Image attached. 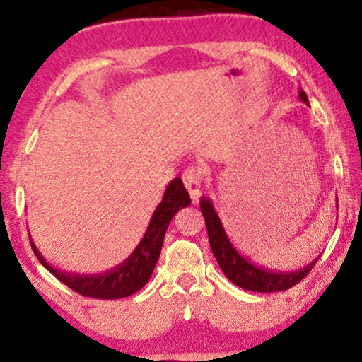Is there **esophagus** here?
Returning <instances> with one entry per match:
<instances>
[{
    "instance_id": "34e87169",
    "label": "esophagus",
    "mask_w": 362,
    "mask_h": 362,
    "mask_svg": "<svg viewBox=\"0 0 362 362\" xmlns=\"http://www.w3.org/2000/svg\"><path fill=\"white\" fill-rule=\"evenodd\" d=\"M182 182H185L192 202H196L197 197L201 194V182H202L201 171L196 170V168H189V170H186L185 175H182Z\"/></svg>"
}]
</instances>
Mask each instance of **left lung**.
Segmentation results:
<instances>
[{
	"label": "left lung",
	"instance_id": "left-lung-1",
	"mask_svg": "<svg viewBox=\"0 0 362 362\" xmlns=\"http://www.w3.org/2000/svg\"><path fill=\"white\" fill-rule=\"evenodd\" d=\"M298 98L310 105L306 93L298 90ZM201 212L204 216L207 235H209L211 250L214 254L221 270L232 284L249 291H260V293H270V291H284L303 280L313 265L318 262V257L311 260L308 265L298 270H274L265 265L255 264L249 257H244L232 244L229 235L222 226L221 217L217 214L214 202L209 196H202L199 199ZM336 207H338V196H336Z\"/></svg>",
	"mask_w": 362,
	"mask_h": 362
}]
</instances>
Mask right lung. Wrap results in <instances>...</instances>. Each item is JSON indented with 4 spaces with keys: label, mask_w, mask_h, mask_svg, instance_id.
<instances>
[{
    "label": "right lung",
    "mask_w": 362,
    "mask_h": 362,
    "mask_svg": "<svg viewBox=\"0 0 362 362\" xmlns=\"http://www.w3.org/2000/svg\"><path fill=\"white\" fill-rule=\"evenodd\" d=\"M189 204L191 197L187 194L181 177H175L166 186L165 196L153 212L150 224H148L140 244L117 267L107 272H100V274H76V272H66L59 267H54L39 252L31 239V234H29V239H31V247L39 262L69 288L83 296H92V298H125V296L136 293L148 284L156 262L160 259L168 226L177 211Z\"/></svg>",
    "instance_id": "1"
}]
</instances>
